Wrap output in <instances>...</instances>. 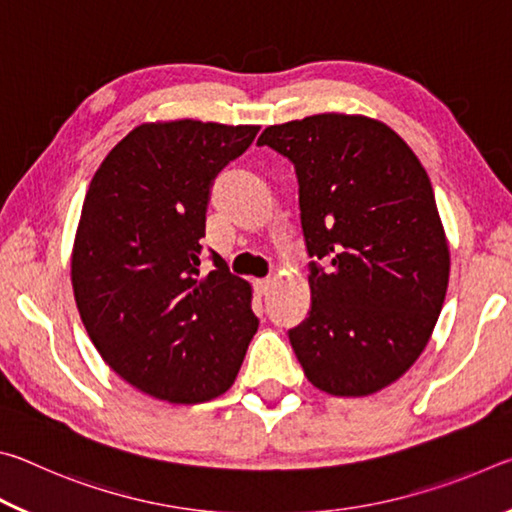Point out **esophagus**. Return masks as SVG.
Listing matches in <instances>:
<instances>
[{
  "instance_id": "1",
  "label": "esophagus",
  "mask_w": 512,
  "mask_h": 512,
  "mask_svg": "<svg viewBox=\"0 0 512 512\" xmlns=\"http://www.w3.org/2000/svg\"><path fill=\"white\" fill-rule=\"evenodd\" d=\"M273 287V277H264V280H255V289L259 296H266L268 291Z\"/></svg>"
}]
</instances>
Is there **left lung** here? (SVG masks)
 Returning <instances> with one entry per match:
<instances>
[{
    "mask_svg": "<svg viewBox=\"0 0 512 512\" xmlns=\"http://www.w3.org/2000/svg\"><path fill=\"white\" fill-rule=\"evenodd\" d=\"M257 144L296 169L314 259L291 348L320 391L377 393L420 357L445 302L449 248L427 171L400 135L361 115L268 126Z\"/></svg>",
    "mask_w": 512,
    "mask_h": 512,
    "instance_id": "1",
    "label": "left lung"
}]
</instances>
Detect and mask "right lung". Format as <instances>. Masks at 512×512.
I'll list each match as a JSON object with an SVG mask.
<instances>
[{
	"instance_id": "add662e5",
	"label": "right lung",
	"mask_w": 512,
	"mask_h": 512,
	"mask_svg": "<svg viewBox=\"0 0 512 512\" xmlns=\"http://www.w3.org/2000/svg\"><path fill=\"white\" fill-rule=\"evenodd\" d=\"M259 126L180 119L128 133L94 173L72 253L74 298L103 361L142 393L198 404L228 391L259 320L250 284L210 250L214 178Z\"/></svg>"
}]
</instances>
